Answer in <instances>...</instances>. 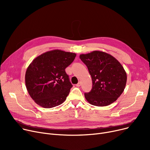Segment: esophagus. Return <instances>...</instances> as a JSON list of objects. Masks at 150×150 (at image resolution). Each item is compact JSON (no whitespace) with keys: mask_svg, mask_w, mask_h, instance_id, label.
<instances>
[{"mask_svg":"<svg viewBox=\"0 0 150 150\" xmlns=\"http://www.w3.org/2000/svg\"><path fill=\"white\" fill-rule=\"evenodd\" d=\"M81 85V81H79L78 83V84H76V86H77V87H80V86Z\"/></svg>","mask_w":150,"mask_h":150,"instance_id":"1","label":"esophagus"}]
</instances>
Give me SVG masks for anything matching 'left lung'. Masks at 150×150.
I'll use <instances>...</instances> for the list:
<instances>
[{"instance_id":"left-lung-1","label":"left lung","mask_w":150,"mask_h":150,"mask_svg":"<svg viewBox=\"0 0 150 150\" xmlns=\"http://www.w3.org/2000/svg\"><path fill=\"white\" fill-rule=\"evenodd\" d=\"M92 77V89L84 96L91 105L106 106L115 101L123 93L127 75L120 63L112 55L93 51L80 55Z\"/></svg>"}]
</instances>
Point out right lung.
<instances>
[{"label":"right lung","mask_w":150,"mask_h":150,"mask_svg":"<svg viewBox=\"0 0 150 150\" xmlns=\"http://www.w3.org/2000/svg\"><path fill=\"white\" fill-rule=\"evenodd\" d=\"M75 57V53L53 50L39 55L30 63L25 73V85L36 104L52 108L66 100L73 86L65 69Z\"/></svg>","instance_id":"add662e5"}]
</instances>
